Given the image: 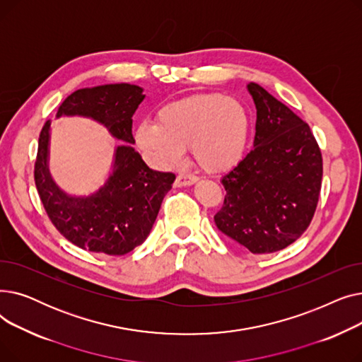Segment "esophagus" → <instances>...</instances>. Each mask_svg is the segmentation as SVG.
I'll return each mask as SVG.
<instances>
[{
	"instance_id": "1",
	"label": "esophagus",
	"mask_w": 362,
	"mask_h": 362,
	"mask_svg": "<svg viewBox=\"0 0 362 362\" xmlns=\"http://www.w3.org/2000/svg\"><path fill=\"white\" fill-rule=\"evenodd\" d=\"M197 180H198V177L194 176V175L180 173V175H177L175 183H176L177 187H180V186H191V185H194Z\"/></svg>"
}]
</instances>
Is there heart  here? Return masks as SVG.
Here are the masks:
<instances>
[{"instance_id": "1", "label": "heart", "mask_w": 362, "mask_h": 362, "mask_svg": "<svg viewBox=\"0 0 362 362\" xmlns=\"http://www.w3.org/2000/svg\"><path fill=\"white\" fill-rule=\"evenodd\" d=\"M250 133L251 117L243 103L223 93H198L160 108L157 123L141 122L135 138L158 167L177 164L191 146L202 170L220 173L240 161Z\"/></svg>"}]
</instances>
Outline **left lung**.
<instances>
[{
    "instance_id": "1",
    "label": "left lung",
    "mask_w": 362,
    "mask_h": 362,
    "mask_svg": "<svg viewBox=\"0 0 362 362\" xmlns=\"http://www.w3.org/2000/svg\"><path fill=\"white\" fill-rule=\"evenodd\" d=\"M248 90L257 107L254 148L223 176L226 197L214 221L252 254H272L308 229L322 157L308 123L259 85Z\"/></svg>"
}]
</instances>
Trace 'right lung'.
Returning <instances> with one entry per match:
<instances>
[{"label":"right lung","instance_id":"1","mask_svg":"<svg viewBox=\"0 0 362 362\" xmlns=\"http://www.w3.org/2000/svg\"><path fill=\"white\" fill-rule=\"evenodd\" d=\"M142 88L129 83L103 85L73 92L57 117L86 116L103 123L114 138L135 144L132 117L144 101ZM51 120L45 122L35 161V185L47 216L69 242L90 252L124 255L149 235L161 202L176 176L146 167L130 145L116 151L112 173L97 194L66 195L52 182L47 160Z\"/></svg>","mask_w":362,"mask_h":362}]
</instances>
